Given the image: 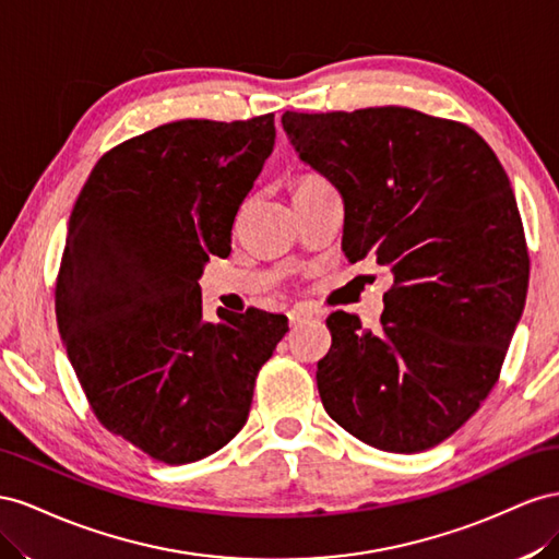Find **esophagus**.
I'll return each mask as SVG.
<instances>
[{
    "mask_svg": "<svg viewBox=\"0 0 559 559\" xmlns=\"http://www.w3.org/2000/svg\"><path fill=\"white\" fill-rule=\"evenodd\" d=\"M313 313L311 311H305V309H293L290 313H288V318H290V325H299V323H305L307 318H311Z\"/></svg>",
    "mask_w": 559,
    "mask_h": 559,
    "instance_id": "1",
    "label": "esophagus"
}]
</instances>
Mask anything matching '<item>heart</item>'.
<instances>
[{
    "label": "heart",
    "instance_id": "obj_1",
    "mask_svg": "<svg viewBox=\"0 0 559 559\" xmlns=\"http://www.w3.org/2000/svg\"><path fill=\"white\" fill-rule=\"evenodd\" d=\"M316 180H321V178H316V175H307V178H301L297 185H307V182H316Z\"/></svg>",
    "mask_w": 559,
    "mask_h": 559
}]
</instances>
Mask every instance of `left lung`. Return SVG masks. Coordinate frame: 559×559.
I'll return each mask as SVG.
<instances>
[{
  "instance_id": "left-lung-1",
  "label": "left lung",
  "mask_w": 559,
  "mask_h": 559,
  "mask_svg": "<svg viewBox=\"0 0 559 559\" xmlns=\"http://www.w3.org/2000/svg\"><path fill=\"white\" fill-rule=\"evenodd\" d=\"M297 156L340 189L348 262L389 266L381 330L328 318L325 412L370 448L450 438L497 384L530 283L508 175L464 123L409 107L281 117Z\"/></svg>"
}]
</instances>
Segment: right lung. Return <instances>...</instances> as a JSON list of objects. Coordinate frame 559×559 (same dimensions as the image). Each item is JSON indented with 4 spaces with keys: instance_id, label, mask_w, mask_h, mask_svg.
Instances as JSON below:
<instances>
[{
    "instance_id": "obj_1",
    "label": "right lung",
    "mask_w": 559,
    "mask_h": 559,
    "mask_svg": "<svg viewBox=\"0 0 559 559\" xmlns=\"http://www.w3.org/2000/svg\"><path fill=\"white\" fill-rule=\"evenodd\" d=\"M274 115L182 119L109 150L79 194L56 283L62 344L100 424L170 466L243 428L288 318L203 321L199 278L274 152Z\"/></svg>"
}]
</instances>
